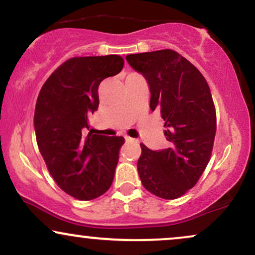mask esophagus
I'll return each mask as SVG.
<instances>
[{
    "label": "esophagus",
    "mask_w": 255,
    "mask_h": 255,
    "mask_svg": "<svg viewBox=\"0 0 255 255\" xmlns=\"http://www.w3.org/2000/svg\"><path fill=\"white\" fill-rule=\"evenodd\" d=\"M125 139L127 142H135V144L137 142L136 139H133V137H130V136H125Z\"/></svg>",
    "instance_id": "34e87169"
}]
</instances>
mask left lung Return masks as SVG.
Segmentation results:
<instances>
[{"label": "left lung", "mask_w": 255, "mask_h": 255, "mask_svg": "<svg viewBox=\"0 0 255 255\" xmlns=\"http://www.w3.org/2000/svg\"><path fill=\"white\" fill-rule=\"evenodd\" d=\"M126 60L150 87V108L160 110L169 146H141L137 172L142 186L157 197L176 199L200 178L213 147L216 110L209 85L193 64L174 50L127 55Z\"/></svg>", "instance_id": "obj_1"}]
</instances>
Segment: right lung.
Instances as JSON below:
<instances>
[{
	"label": "right lung",
	"mask_w": 255,
	"mask_h": 255,
	"mask_svg": "<svg viewBox=\"0 0 255 255\" xmlns=\"http://www.w3.org/2000/svg\"><path fill=\"white\" fill-rule=\"evenodd\" d=\"M124 64L118 55L73 57L52 73L38 96V148L60 188L79 200L98 198L113 183L125 139L93 134L87 120L98 109L99 84L119 74Z\"/></svg>",
	"instance_id": "obj_1"
}]
</instances>
